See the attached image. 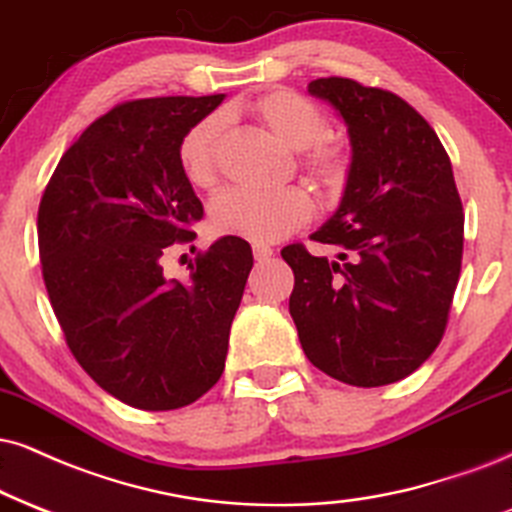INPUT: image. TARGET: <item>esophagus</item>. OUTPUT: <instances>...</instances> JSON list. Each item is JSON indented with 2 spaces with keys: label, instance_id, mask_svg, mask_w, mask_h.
Segmentation results:
<instances>
[{
  "label": "esophagus",
  "instance_id": "1",
  "mask_svg": "<svg viewBox=\"0 0 512 512\" xmlns=\"http://www.w3.org/2000/svg\"><path fill=\"white\" fill-rule=\"evenodd\" d=\"M273 256V249L268 244H254V258L256 261H268Z\"/></svg>",
  "mask_w": 512,
  "mask_h": 512
}]
</instances>
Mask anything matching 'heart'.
Returning <instances> with one entry per match:
<instances>
[{
	"label": "heart",
	"instance_id": "b5f03b06",
	"mask_svg": "<svg viewBox=\"0 0 512 512\" xmlns=\"http://www.w3.org/2000/svg\"><path fill=\"white\" fill-rule=\"evenodd\" d=\"M251 116L285 147L299 151L301 168L325 194H337L346 180L349 159L342 144L327 140V118L318 104L294 90H270L249 102ZM223 116L213 113L199 121L180 142V168L194 187H211L218 178V142ZM311 197L299 187L282 192H223L208 208L213 232L266 244L287 237L308 223Z\"/></svg>",
	"mask_w": 512,
	"mask_h": 512
}]
</instances>
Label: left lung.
I'll return each instance as SVG.
<instances>
[{
    "instance_id": "8db88e82",
    "label": "left lung",
    "mask_w": 512,
    "mask_h": 512,
    "mask_svg": "<svg viewBox=\"0 0 512 512\" xmlns=\"http://www.w3.org/2000/svg\"><path fill=\"white\" fill-rule=\"evenodd\" d=\"M349 130L351 166L334 216L289 244V296L301 349L353 387H382L420 368L444 337L463 261V204L437 132L408 102L349 78L308 85Z\"/></svg>"
}]
</instances>
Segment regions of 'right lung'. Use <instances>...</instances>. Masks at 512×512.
<instances>
[{
  "label": "right lung",
  "mask_w": 512,
  "mask_h": 512,
  "mask_svg": "<svg viewBox=\"0 0 512 512\" xmlns=\"http://www.w3.org/2000/svg\"><path fill=\"white\" fill-rule=\"evenodd\" d=\"M154 97L113 106L61 156L37 211L42 277L75 361L142 410L204 396L225 368L230 325L254 266L220 237L189 282L163 275L170 244L197 237L204 206L180 168L189 128L223 102Z\"/></svg>",
  "instance_id": "add662e5"
}]
</instances>
